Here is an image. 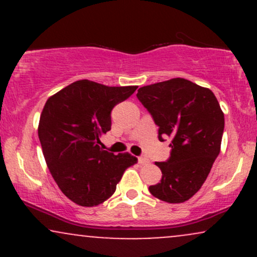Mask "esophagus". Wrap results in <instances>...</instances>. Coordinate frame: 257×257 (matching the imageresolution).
Segmentation results:
<instances>
[{
  "label": "esophagus",
  "instance_id": "1",
  "mask_svg": "<svg viewBox=\"0 0 257 257\" xmlns=\"http://www.w3.org/2000/svg\"><path fill=\"white\" fill-rule=\"evenodd\" d=\"M149 163H150V159L145 157V156H143V157H139V164H140V166H147Z\"/></svg>",
  "mask_w": 257,
  "mask_h": 257
}]
</instances>
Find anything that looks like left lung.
<instances>
[{
    "mask_svg": "<svg viewBox=\"0 0 257 257\" xmlns=\"http://www.w3.org/2000/svg\"><path fill=\"white\" fill-rule=\"evenodd\" d=\"M138 99L158 125V139H172L167 162H156L162 170L157 185L150 186L156 198L184 203L204 184L221 150L225 117L209 88L185 78H172L145 85Z\"/></svg>",
    "mask_w": 257,
    "mask_h": 257,
    "instance_id": "8db88e82",
    "label": "left lung"
}]
</instances>
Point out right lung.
I'll return each instance as SVG.
<instances>
[{
  "mask_svg": "<svg viewBox=\"0 0 257 257\" xmlns=\"http://www.w3.org/2000/svg\"><path fill=\"white\" fill-rule=\"evenodd\" d=\"M138 85L108 87L81 79L49 96L38 123L47 167L59 188L73 203L96 206L116 191L126 168L138 163L131 153L102 150L111 129V111Z\"/></svg>",
  "mask_w": 257,
  "mask_h": 257,
  "instance_id": "add662e5",
  "label": "right lung"
}]
</instances>
